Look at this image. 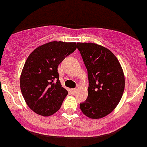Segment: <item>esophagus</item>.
<instances>
[{
	"label": "esophagus",
	"instance_id": "34e87169",
	"mask_svg": "<svg viewBox=\"0 0 147 147\" xmlns=\"http://www.w3.org/2000/svg\"><path fill=\"white\" fill-rule=\"evenodd\" d=\"M77 89H71V90H70V92H71V93L72 94H75L76 92H77Z\"/></svg>",
	"mask_w": 147,
	"mask_h": 147
}]
</instances>
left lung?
<instances>
[{
	"label": "left lung",
	"mask_w": 147,
	"mask_h": 147,
	"mask_svg": "<svg viewBox=\"0 0 147 147\" xmlns=\"http://www.w3.org/2000/svg\"><path fill=\"white\" fill-rule=\"evenodd\" d=\"M77 49L89 78L88 97L80 108L88 118H104L114 111L124 93L123 69L115 55L100 45L78 42Z\"/></svg>",
	"instance_id": "obj_1"
}]
</instances>
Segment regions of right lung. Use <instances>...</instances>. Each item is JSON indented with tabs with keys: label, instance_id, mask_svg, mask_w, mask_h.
<instances>
[{
	"label": "right lung",
	"instance_id": "obj_1",
	"mask_svg": "<svg viewBox=\"0 0 147 147\" xmlns=\"http://www.w3.org/2000/svg\"><path fill=\"white\" fill-rule=\"evenodd\" d=\"M76 49V42L53 41L36 48L27 57L20 84L26 103L35 113L48 117L60 109L68 92L60 82L57 67Z\"/></svg>",
	"mask_w": 147,
	"mask_h": 147
}]
</instances>
